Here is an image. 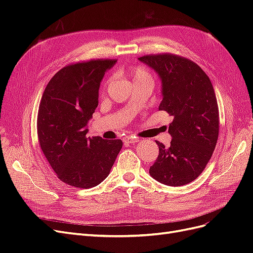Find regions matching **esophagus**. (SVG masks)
<instances>
[{
  "mask_svg": "<svg viewBox=\"0 0 253 253\" xmlns=\"http://www.w3.org/2000/svg\"><path fill=\"white\" fill-rule=\"evenodd\" d=\"M138 141H139V139L137 138V137H133V136H126V138L124 139L125 143H136Z\"/></svg>",
  "mask_w": 253,
  "mask_h": 253,
  "instance_id": "34e87169",
  "label": "esophagus"
}]
</instances>
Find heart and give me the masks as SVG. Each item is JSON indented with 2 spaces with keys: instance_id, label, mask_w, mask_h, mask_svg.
<instances>
[{
  "instance_id": "1",
  "label": "heart",
  "mask_w": 253,
  "mask_h": 253,
  "mask_svg": "<svg viewBox=\"0 0 253 253\" xmlns=\"http://www.w3.org/2000/svg\"><path fill=\"white\" fill-rule=\"evenodd\" d=\"M126 76H129V77H131L133 83L136 82V81L145 79V78H151V76L149 75V73L145 72L143 68L140 67V66H137V67L133 68L131 72L126 74Z\"/></svg>"
}]
</instances>
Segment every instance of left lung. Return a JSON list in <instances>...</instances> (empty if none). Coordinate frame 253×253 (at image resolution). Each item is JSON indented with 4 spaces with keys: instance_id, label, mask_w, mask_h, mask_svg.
I'll list each match as a JSON object with an SVG mask.
<instances>
[{
    "instance_id": "left-lung-1",
    "label": "left lung",
    "mask_w": 253,
    "mask_h": 253,
    "mask_svg": "<svg viewBox=\"0 0 253 253\" xmlns=\"http://www.w3.org/2000/svg\"><path fill=\"white\" fill-rule=\"evenodd\" d=\"M152 67L163 84L159 111L170 114L171 144L156 141L159 154L150 175L168 186L178 187L202 174L218 138V105L208 76L193 61L173 53L138 58Z\"/></svg>"
}]
</instances>
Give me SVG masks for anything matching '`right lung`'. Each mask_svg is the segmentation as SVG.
Masks as SVG:
<instances>
[{
  "label": "right lung",
  "instance_id": "obj_1",
  "mask_svg": "<svg viewBox=\"0 0 253 253\" xmlns=\"http://www.w3.org/2000/svg\"><path fill=\"white\" fill-rule=\"evenodd\" d=\"M115 59L70 64L45 87L38 112V139L58 178L88 189L108 177L122 148L120 139L88 137V120L98 106L100 82Z\"/></svg>",
  "mask_w": 253,
  "mask_h": 253
}]
</instances>
